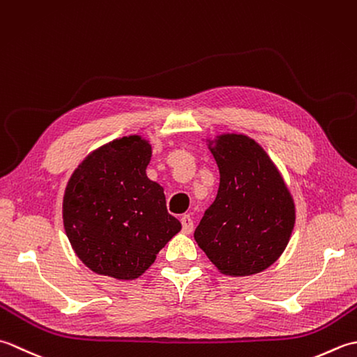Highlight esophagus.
I'll list each match as a JSON object with an SVG mask.
<instances>
[{
  "label": "esophagus",
  "instance_id": "34e87169",
  "mask_svg": "<svg viewBox=\"0 0 357 357\" xmlns=\"http://www.w3.org/2000/svg\"><path fill=\"white\" fill-rule=\"evenodd\" d=\"M194 229V222L189 215H183L181 217V231L185 232V234H191Z\"/></svg>",
  "mask_w": 357,
  "mask_h": 357
}]
</instances>
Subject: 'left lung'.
I'll return each mask as SVG.
<instances>
[{"label": "left lung", "mask_w": 357, "mask_h": 357, "mask_svg": "<svg viewBox=\"0 0 357 357\" xmlns=\"http://www.w3.org/2000/svg\"><path fill=\"white\" fill-rule=\"evenodd\" d=\"M220 185L194 238L229 278L261 273L278 260L293 234L296 205L266 151L245 134L206 138Z\"/></svg>", "instance_id": "1"}]
</instances>
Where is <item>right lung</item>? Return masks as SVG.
<instances>
[{"mask_svg": "<svg viewBox=\"0 0 357 357\" xmlns=\"http://www.w3.org/2000/svg\"><path fill=\"white\" fill-rule=\"evenodd\" d=\"M152 157L142 135L93 149L64 189L63 225L72 250L92 273L135 280L181 229L166 211L163 188L146 176Z\"/></svg>", "mask_w": 357, "mask_h": 357, "instance_id": "add662e5", "label": "right lung"}]
</instances>
